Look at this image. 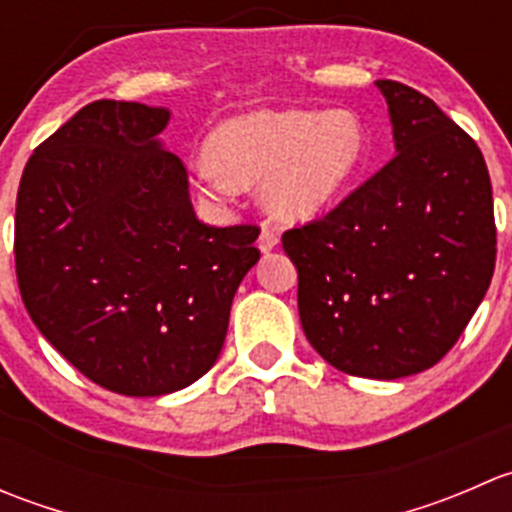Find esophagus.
Masks as SVG:
<instances>
[{"instance_id": "1", "label": "esophagus", "mask_w": 512, "mask_h": 512, "mask_svg": "<svg viewBox=\"0 0 512 512\" xmlns=\"http://www.w3.org/2000/svg\"><path fill=\"white\" fill-rule=\"evenodd\" d=\"M277 242H280L277 232L270 230V227H262L260 237H257V247H260L262 252H270V250H275Z\"/></svg>"}]
</instances>
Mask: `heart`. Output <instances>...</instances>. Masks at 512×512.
Wrapping results in <instances>:
<instances>
[{
    "label": "heart",
    "mask_w": 512,
    "mask_h": 512,
    "mask_svg": "<svg viewBox=\"0 0 512 512\" xmlns=\"http://www.w3.org/2000/svg\"><path fill=\"white\" fill-rule=\"evenodd\" d=\"M195 165L200 193L220 198L232 185L257 183L260 203L285 223L309 220L359 178L369 160V131L347 108H280L225 121Z\"/></svg>",
    "instance_id": "heart-1"
}]
</instances>
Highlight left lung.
Returning a JSON list of instances; mask_svg holds the SVG:
<instances>
[{
	"instance_id": "left-lung-1",
	"label": "left lung",
	"mask_w": 512,
	"mask_h": 512,
	"mask_svg": "<svg viewBox=\"0 0 512 512\" xmlns=\"http://www.w3.org/2000/svg\"><path fill=\"white\" fill-rule=\"evenodd\" d=\"M396 156L322 218L282 235L309 344L334 369L401 379L451 352L495 270L480 148L428 96L376 81Z\"/></svg>"
}]
</instances>
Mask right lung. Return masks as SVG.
I'll return each mask as SVG.
<instances>
[{"label": "right lung", "instance_id": "1", "mask_svg": "<svg viewBox=\"0 0 512 512\" xmlns=\"http://www.w3.org/2000/svg\"><path fill=\"white\" fill-rule=\"evenodd\" d=\"M165 108L94 101L32 153L14 215L24 307L86 379L126 396L198 381L260 260V227L195 218Z\"/></svg>", "mask_w": 512, "mask_h": 512}]
</instances>
